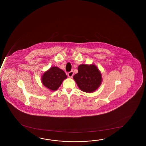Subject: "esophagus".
<instances>
[{
  "label": "esophagus",
  "instance_id": "1",
  "mask_svg": "<svg viewBox=\"0 0 146 146\" xmlns=\"http://www.w3.org/2000/svg\"><path fill=\"white\" fill-rule=\"evenodd\" d=\"M73 75H74V73H73V71H70V72H68V76L69 77H71V78L73 76Z\"/></svg>",
  "mask_w": 146,
  "mask_h": 146
}]
</instances>
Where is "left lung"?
<instances>
[{
	"label": "left lung",
	"instance_id": "obj_1",
	"mask_svg": "<svg viewBox=\"0 0 146 146\" xmlns=\"http://www.w3.org/2000/svg\"><path fill=\"white\" fill-rule=\"evenodd\" d=\"M78 70V72L74 75L73 79L81 91L92 93L100 86L101 74L95 65H79Z\"/></svg>",
	"mask_w": 146,
	"mask_h": 146
}]
</instances>
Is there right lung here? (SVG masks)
<instances>
[{"label":"right lung","mask_w":146,"mask_h":146,"mask_svg":"<svg viewBox=\"0 0 146 146\" xmlns=\"http://www.w3.org/2000/svg\"><path fill=\"white\" fill-rule=\"evenodd\" d=\"M67 77L66 73L58 67H52L44 73L42 77V82L46 88L51 91H55Z\"/></svg>","instance_id":"obj_1"}]
</instances>
